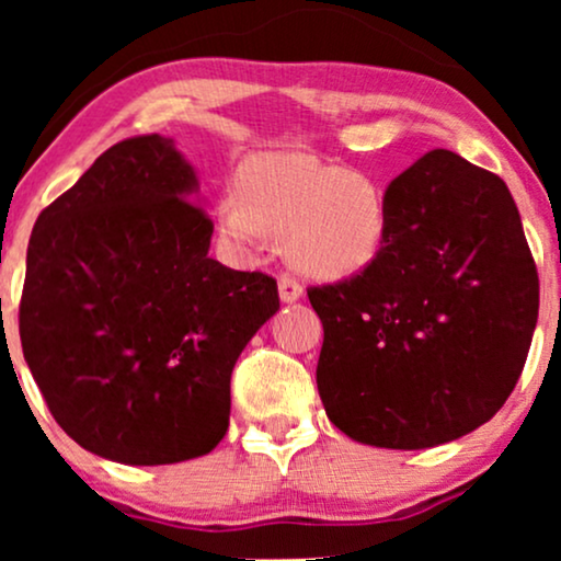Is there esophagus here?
Segmentation results:
<instances>
[{"instance_id":"1","label":"esophagus","mask_w":561,"mask_h":561,"mask_svg":"<svg viewBox=\"0 0 561 561\" xmlns=\"http://www.w3.org/2000/svg\"><path fill=\"white\" fill-rule=\"evenodd\" d=\"M278 294H280V301L294 304V301H298V298L304 296V286L294 278V275L283 273L280 278H278Z\"/></svg>"}]
</instances>
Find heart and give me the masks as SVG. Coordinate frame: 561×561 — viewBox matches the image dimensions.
Listing matches in <instances>:
<instances>
[{"instance_id":"obj_1","label":"heart","mask_w":561,"mask_h":561,"mask_svg":"<svg viewBox=\"0 0 561 561\" xmlns=\"http://www.w3.org/2000/svg\"><path fill=\"white\" fill-rule=\"evenodd\" d=\"M217 219L234 244L288 237L294 265L319 278L365 271L388 240V206L378 183L301 152L248 160L237 175V198L219 204Z\"/></svg>"}]
</instances>
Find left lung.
<instances>
[{"label":"left lung","instance_id":"1","mask_svg":"<svg viewBox=\"0 0 561 561\" xmlns=\"http://www.w3.org/2000/svg\"><path fill=\"white\" fill-rule=\"evenodd\" d=\"M365 271L309 288L324 324L321 403L350 439L426 449L495 416L526 365L539 273L508 186L432 150L386 191Z\"/></svg>","mask_w":561,"mask_h":561}]
</instances>
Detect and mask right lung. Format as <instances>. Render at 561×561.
Masks as SVG:
<instances>
[{
    "label": "right lung",
    "mask_w": 561,
    "mask_h": 561,
    "mask_svg": "<svg viewBox=\"0 0 561 561\" xmlns=\"http://www.w3.org/2000/svg\"><path fill=\"white\" fill-rule=\"evenodd\" d=\"M173 140L129 137L45 206L27 244L20 340L53 419L122 465L217 447L232 367L278 283L209 257L214 221Z\"/></svg>",
    "instance_id": "right-lung-1"
}]
</instances>
